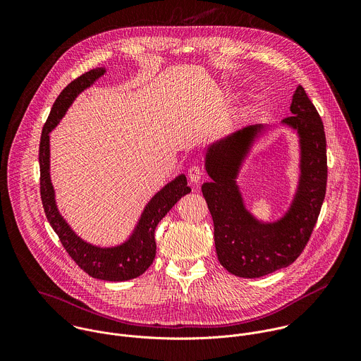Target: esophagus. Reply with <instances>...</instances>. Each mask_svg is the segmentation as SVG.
<instances>
[{
  "instance_id": "esophagus-1",
  "label": "esophagus",
  "mask_w": 361,
  "mask_h": 361,
  "mask_svg": "<svg viewBox=\"0 0 361 361\" xmlns=\"http://www.w3.org/2000/svg\"><path fill=\"white\" fill-rule=\"evenodd\" d=\"M188 178L191 183H198L202 178V169L200 166H191L188 170Z\"/></svg>"
}]
</instances>
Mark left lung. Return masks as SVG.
<instances>
[{
  "instance_id": "1",
  "label": "left lung",
  "mask_w": 361,
  "mask_h": 361,
  "mask_svg": "<svg viewBox=\"0 0 361 361\" xmlns=\"http://www.w3.org/2000/svg\"><path fill=\"white\" fill-rule=\"evenodd\" d=\"M283 121L300 134L301 180L287 216L274 224L257 223L244 209L234 183L238 166L263 126H248L209 148L205 169L213 178L201 190L214 223L220 264L231 274L257 279L293 264L317 223L327 187V149L322 117L302 85Z\"/></svg>"
}]
</instances>
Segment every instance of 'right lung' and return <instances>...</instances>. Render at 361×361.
Here are the masks:
<instances>
[{
    "mask_svg": "<svg viewBox=\"0 0 361 361\" xmlns=\"http://www.w3.org/2000/svg\"><path fill=\"white\" fill-rule=\"evenodd\" d=\"M102 74H104V70L95 68L71 81L60 92L53 109H51V113L42 127L39 140V194L48 223L57 233L63 247L77 263V266L88 276L98 280L126 281L141 276L152 264L157 248L156 240H154V231H156L157 224L183 195L191 191V188L187 187V178L184 176H180L170 184H167L147 204L133 237L126 244L118 247H94L78 238L68 227V224L64 221L57 210L54 188L49 180L48 134L59 124L67 109L71 106L74 98Z\"/></svg>",
    "mask_w": 361,
    "mask_h": 361,
    "instance_id": "1",
    "label": "right lung"
}]
</instances>
